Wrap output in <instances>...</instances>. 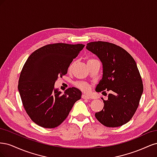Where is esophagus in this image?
I'll return each mask as SVG.
<instances>
[{
  "label": "esophagus",
  "instance_id": "esophagus-1",
  "mask_svg": "<svg viewBox=\"0 0 157 157\" xmlns=\"http://www.w3.org/2000/svg\"><path fill=\"white\" fill-rule=\"evenodd\" d=\"M82 99H90V97L88 96H86V95H82Z\"/></svg>",
  "mask_w": 157,
  "mask_h": 157
}]
</instances>
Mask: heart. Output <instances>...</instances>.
<instances>
[{
	"label": "heart",
	"mask_w": 157,
	"mask_h": 157,
	"mask_svg": "<svg viewBox=\"0 0 157 157\" xmlns=\"http://www.w3.org/2000/svg\"><path fill=\"white\" fill-rule=\"evenodd\" d=\"M95 60H97V59H95V58H90L88 60V63L90 62V61H95ZM74 64H75V62H73V63H71V65H69V69H68L69 71L72 70L73 66H74ZM75 85L76 86V87H77L78 88H79L80 90H81L82 91H83L84 92H88L89 90H90V85L88 83L85 82H83V81H77V82H76L75 83Z\"/></svg>",
	"instance_id": "b5f03b06"
}]
</instances>
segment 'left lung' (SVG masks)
Wrapping results in <instances>:
<instances>
[{"mask_svg":"<svg viewBox=\"0 0 157 157\" xmlns=\"http://www.w3.org/2000/svg\"><path fill=\"white\" fill-rule=\"evenodd\" d=\"M86 48L96 54L103 64V78L96 91L111 92L108 100H103V108L95 117L107 127L124 125L134 116L144 91L136 61L124 49L111 42H91L86 44Z\"/></svg>","mask_w":157,"mask_h":157,"instance_id":"left-lung-1","label":"left lung"}]
</instances>
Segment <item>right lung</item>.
Returning a JSON list of instances; mask_svg holds the SVG:
<instances>
[{
  "label": "right lung",
  "mask_w": 157,
  "mask_h": 157,
  "mask_svg": "<svg viewBox=\"0 0 157 157\" xmlns=\"http://www.w3.org/2000/svg\"><path fill=\"white\" fill-rule=\"evenodd\" d=\"M84 45L55 43L37 49L29 56L22 68L18 82L23 107L35 124L54 128L67 117L82 93L75 87L63 94L54 89L55 82L67 73L73 59Z\"/></svg>",
  "instance_id": "obj_1"
}]
</instances>
